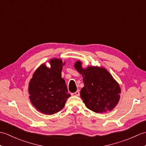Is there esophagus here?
<instances>
[{"label": "esophagus", "instance_id": "34e87169", "mask_svg": "<svg viewBox=\"0 0 146 146\" xmlns=\"http://www.w3.org/2000/svg\"><path fill=\"white\" fill-rule=\"evenodd\" d=\"M71 95L72 96H79L80 95V91L77 90L75 93H72V94H71Z\"/></svg>", "mask_w": 146, "mask_h": 146}]
</instances>
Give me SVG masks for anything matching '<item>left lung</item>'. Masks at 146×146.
I'll list each match as a JSON object with an SVG mask.
<instances>
[{
	"label": "left lung",
	"instance_id": "left-lung-1",
	"mask_svg": "<svg viewBox=\"0 0 146 146\" xmlns=\"http://www.w3.org/2000/svg\"><path fill=\"white\" fill-rule=\"evenodd\" d=\"M82 61L77 60L74 67L83 77L84 86L80 97L88 109L96 113L112 110L120 100V86L112 75L103 66L82 67Z\"/></svg>",
	"mask_w": 146,
	"mask_h": 146
}]
</instances>
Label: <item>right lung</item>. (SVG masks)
Here are the masks:
<instances>
[{
	"label": "right lung",
	"mask_w": 146,
	"mask_h": 146,
	"mask_svg": "<svg viewBox=\"0 0 146 146\" xmlns=\"http://www.w3.org/2000/svg\"><path fill=\"white\" fill-rule=\"evenodd\" d=\"M50 68L41 64L33 73L29 82V99L37 110L43 114L52 115L64 107L70 97L61 71L65 62L60 58L49 60Z\"/></svg>",
	"instance_id": "1"
}]
</instances>
